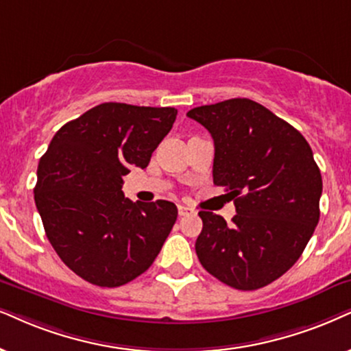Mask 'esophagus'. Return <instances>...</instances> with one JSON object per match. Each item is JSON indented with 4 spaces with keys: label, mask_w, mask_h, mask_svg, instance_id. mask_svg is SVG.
<instances>
[{
    "label": "esophagus",
    "mask_w": 351,
    "mask_h": 351,
    "mask_svg": "<svg viewBox=\"0 0 351 351\" xmlns=\"http://www.w3.org/2000/svg\"><path fill=\"white\" fill-rule=\"evenodd\" d=\"M193 208L191 207H188V206H178V214H180V217H183V215H189V214H193Z\"/></svg>",
    "instance_id": "1"
}]
</instances>
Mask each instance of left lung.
<instances>
[{
    "label": "left lung",
    "mask_w": 351,
    "mask_h": 351,
    "mask_svg": "<svg viewBox=\"0 0 351 351\" xmlns=\"http://www.w3.org/2000/svg\"><path fill=\"white\" fill-rule=\"evenodd\" d=\"M188 117L210 132L214 184L225 186L237 207L232 225L199 212V263L237 290L269 285L300 259L321 215L313 150L291 124L250 99L197 106Z\"/></svg>",
    "instance_id": "left-lung-1"
}]
</instances>
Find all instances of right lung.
<instances>
[{
    "instance_id": "obj_1",
    "label": "right lung",
    "mask_w": 351,
    "mask_h": 351,
    "mask_svg": "<svg viewBox=\"0 0 351 351\" xmlns=\"http://www.w3.org/2000/svg\"><path fill=\"white\" fill-rule=\"evenodd\" d=\"M171 106L100 104L66 123L40 158L35 206L60 259L88 283L113 288L144 274L170 234V201L123 194L131 167L145 168L176 119Z\"/></svg>"
}]
</instances>
